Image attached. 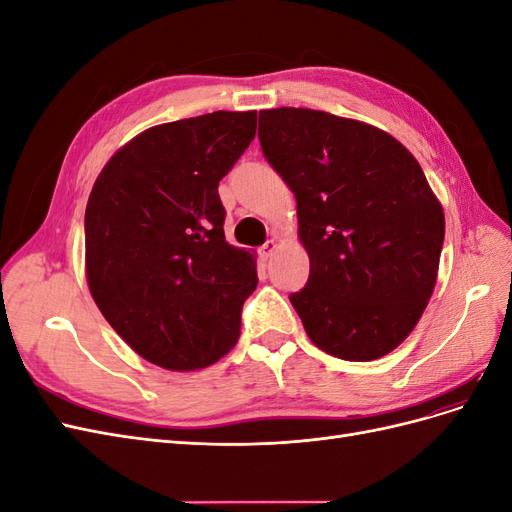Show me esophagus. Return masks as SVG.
<instances>
[{"label":"esophagus","mask_w":512,"mask_h":512,"mask_svg":"<svg viewBox=\"0 0 512 512\" xmlns=\"http://www.w3.org/2000/svg\"><path fill=\"white\" fill-rule=\"evenodd\" d=\"M275 250H277V241L275 239H269L265 245L260 247V256H262V260H269L273 254H275Z\"/></svg>","instance_id":"esophagus-1"}]
</instances>
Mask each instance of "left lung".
Returning <instances> with one entry per match:
<instances>
[{
  "mask_svg": "<svg viewBox=\"0 0 512 512\" xmlns=\"http://www.w3.org/2000/svg\"><path fill=\"white\" fill-rule=\"evenodd\" d=\"M258 138L297 198L309 280L290 303L309 339L344 361L389 354L438 280L444 211L421 164L389 132L312 108L260 111Z\"/></svg>",
  "mask_w": 512,
  "mask_h": 512,
  "instance_id": "left-lung-1",
  "label": "left lung"
}]
</instances>
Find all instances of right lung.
<instances>
[{"mask_svg":"<svg viewBox=\"0 0 512 512\" xmlns=\"http://www.w3.org/2000/svg\"><path fill=\"white\" fill-rule=\"evenodd\" d=\"M254 134L256 111L160 123L123 145L91 188L89 292L153 365L203 369L237 344L256 258L226 241L218 183Z\"/></svg>","mask_w":512,"mask_h":512,"instance_id":"obj_1","label":"right lung"}]
</instances>
